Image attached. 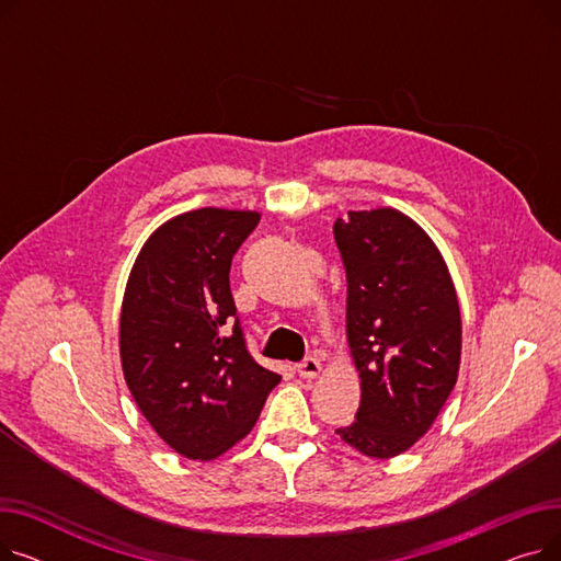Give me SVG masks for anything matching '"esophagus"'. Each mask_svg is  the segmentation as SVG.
<instances>
[{
	"label": "esophagus",
	"mask_w": 561,
	"mask_h": 561,
	"mask_svg": "<svg viewBox=\"0 0 561 561\" xmlns=\"http://www.w3.org/2000/svg\"><path fill=\"white\" fill-rule=\"evenodd\" d=\"M298 373L305 379H316L322 373V364L316 357H307L302 364H298Z\"/></svg>",
	"instance_id": "1"
}]
</instances>
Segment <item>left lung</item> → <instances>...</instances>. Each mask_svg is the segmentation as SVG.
Returning <instances> with one entry per match:
<instances>
[{
    "mask_svg": "<svg viewBox=\"0 0 561 561\" xmlns=\"http://www.w3.org/2000/svg\"><path fill=\"white\" fill-rule=\"evenodd\" d=\"M334 239L362 389L357 421L336 434L366 457L391 459L427 434L457 385V290L430 233L393 206L347 211L334 222Z\"/></svg>",
    "mask_w": 561,
    "mask_h": 561,
    "instance_id": "obj_1",
    "label": "left lung"
}]
</instances>
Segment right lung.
Wrapping results in <instances>:
<instances>
[{"label":"right lung","mask_w":561,"mask_h":561,"mask_svg":"<svg viewBox=\"0 0 561 561\" xmlns=\"http://www.w3.org/2000/svg\"><path fill=\"white\" fill-rule=\"evenodd\" d=\"M261 214L186 211L159 225L131 265L121 364L140 414L186 459L211 461L254 427L279 375L245 350L229 290L231 256Z\"/></svg>","instance_id":"1"}]
</instances>
